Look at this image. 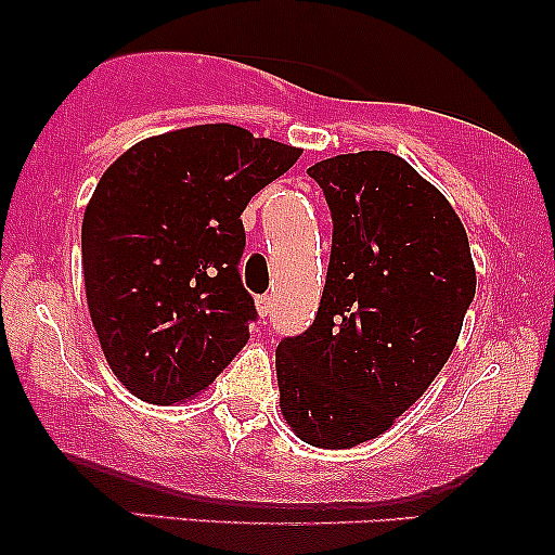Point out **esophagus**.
<instances>
[{"instance_id": "obj_1", "label": "esophagus", "mask_w": 555, "mask_h": 555, "mask_svg": "<svg viewBox=\"0 0 555 555\" xmlns=\"http://www.w3.org/2000/svg\"><path fill=\"white\" fill-rule=\"evenodd\" d=\"M258 315L260 318H269L271 315V308H273V299L271 297H258Z\"/></svg>"}]
</instances>
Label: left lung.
<instances>
[{
	"label": "left lung",
	"instance_id": "8db88e82",
	"mask_svg": "<svg viewBox=\"0 0 555 555\" xmlns=\"http://www.w3.org/2000/svg\"><path fill=\"white\" fill-rule=\"evenodd\" d=\"M334 242L321 308L276 349L279 406L318 449L373 441L428 391L475 297L462 219L438 188L388 151L323 158Z\"/></svg>",
	"mask_w": 555,
	"mask_h": 555
}]
</instances>
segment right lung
<instances>
[{
  "instance_id": "right-lung-1",
  "label": "right lung",
  "mask_w": 555,
  "mask_h": 555,
  "mask_svg": "<svg viewBox=\"0 0 555 555\" xmlns=\"http://www.w3.org/2000/svg\"><path fill=\"white\" fill-rule=\"evenodd\" d=\"M299 154L237 125H195L140 140L101 175L82 276L104 358L132 397L195 399L250 339L240 216Z\"/></svg>"
}]
</instances>
